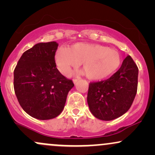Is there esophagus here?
<instances>
[{"label": "esophagus", "instance_id": "1", "mask_svg": "<svg viewBox=\"0 0 155 155\" xmlns=\"http://www.w3.org/2000/svg\"><path fill=\"white\" fill-rule=\"evenodd\" d=\"M78 80H79V79H73V81H74V84H76L78 81Z\"/></svg>", "mask_w": 155, "mask_h": 155}]
</instances>
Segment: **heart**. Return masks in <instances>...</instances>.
I'll list each match as a JSON object with an SVG mask.
<instances>
[{"mask_svg": "<svg viewBox=\"0 0 155 155\" xmlns=\"http://www.w3.org/2000/svg\"><path fill=\"white\" fill-rule=\"evenodd\" d=\"M121 55L118 51L96 44L77 43L70 49L60 47L55 54V63L64 75L82 63L87 77L101 80L113 74L120 66Z\"/></svg>", "mask_w": 155, "mask_h": 155, "instance_id": "b5f03b06", "label": "heart"}]
</instances>
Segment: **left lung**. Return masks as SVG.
I'll return each mask as SVG.
<instances>
[{"label": "left lung", "mask_w": 155, "mask_h": 155, "mask_svg": "<svg viewBox=\"0 0 155 155\" xmlns=\"http://www.w3.org/2000/svg\"><path fill=\"white\" fill-rule=\"evenodd\" d=\"M138 75V66L128 55L111 77L90 82L87 103L92 114L99 120L109 121L126 113L137 93Z\"/></svg>", "instance_id": "obj_1"}]
</instances>
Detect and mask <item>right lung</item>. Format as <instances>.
<instances>
[{"label": "right lung", "instance_id": "add662e5", "mask_svg": "<svg viewBox=\"0 0 155 155\" xmlns=\"http://www.w3.org/2000/svg\"><path fill=\"white\" fill-rule=\"evenodd\" d=\"M58 44L39 43L23 53L14 71V88L22 109L32 117L46 120L63 110L74 86L60 74L54 56Z\"/></svg>", "mask_w": 155, "mask_h": 155}]
</instances>
